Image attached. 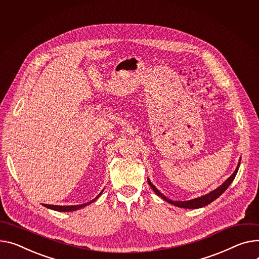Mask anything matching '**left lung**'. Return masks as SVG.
I'll return each instance as SVG.
<instances>
[{"label":"left lung","mask_w":259,"mask_h":259,"mask_svg":"<svg viewBox=\"0 0 259 259\" xmlns=\"http://www.w3.org/2000/svg\"><path fill=\"white\" fill-rule=\"evenodd\" d=\"M240 162V160H239ZM239 162H238V165L237 167L235 168L234 173L225 181L224 182L220 187H218L217 189H214V191H212L211 193L205 195L203 197H200V198H197V199H194V200H189V201H171L169 200L168 198H166L165 196H163L158 189L155 187L150 180H148V183L149 185L153 188V191L156 193L157 196L161 197L163 200H165L166 202L173 204L175 206H178V207H182V208H188V209H194V208H201V207H204V206L210 204L211 202H213L215 199H218L224 192L226 191V189L229 187V185L231 184V182L234 180L236 174H237V170H238V167H239Z\"/></svg>","instance_id":"left-lung-1"}]
</instances>
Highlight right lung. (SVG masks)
I'll return each mask as SVG.
<instances>
[{"mask_svg": "<svg viewBox=\"0 0 259 259\" xmlns=\"http://www.w3.org/2000/svg\"><path fill=\"white\" fill-rule=\"evenodd\" d=\"M102 194V192L96 197V199H98L100 197V195ZM96 199L92 200L91 202L89 203H85V204H80V205H71V206H59V205H49V204H44V206H46L47 208H50V209H53V210H56V211H73V210H77L79 208H82L84 207V206L89 205L91 203H93L94 201H96Z\"/></svg>", "mask_w": 259, "mask_h": 259, "instance_id": "right-lung-1", "label": "right lung"}]
</instances>
